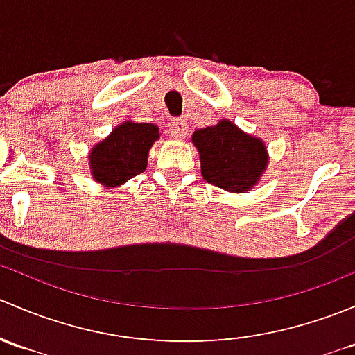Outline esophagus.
I'll return each instance as SVG.
<instances>
[{
	"label": "esophagus",
	"instance_id": "esophagus-1",
	"mask_svg": "<svg viewBox=\"0 0 355 355\" xmlns=\"http://www.w3.org/2000/svg\"><path fill=\"white\" fill-rule=\"evenodd\" d=\"M170 132H171V135H173L175 139L182 141V139H184L185 135H187V132H189L187 121H185V120H173L170 123Z\"/></svg>",
	"mask_w": 355,
	"mask_h": 355
}]
</instances>
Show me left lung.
Segmentation results:
<instances>
[{
    "label": "left lung",
    "mask_w": 355,
    "mask_h": 355,
    "mask_svg": "<svg viewBox=\"0 0 355 355\" xmlns=\"http://www.w3.org/2000/svg\"><path fill=\"white\" fill-rule=\"evenodd\" d=\"M192 142L199 151L204 180L223 191L235 194L249 191L268 166L264 142L242 132L230 120L199 128L192 134Z\"/></svg>",
    "instance_id": "obj_1"
}]
</instances>
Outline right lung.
Listing matches in <instances>:
<instances>
[{"label":"right lung","instance_id":"obj_1","mask_svg":"<svg viewBox=\"0 0 355 355\" xmlns=\"http://www.w3.org/2000/svg\"><path fill=\"white\" fill-rule=\"evenodd\" d=\"M159 139L153 123L125 121L91 149L89 166L96 182L105 187H118L142 173L148 166L149 149Z\"/></svg>","mask_w":355,"mask_h":355}]
</instances>
